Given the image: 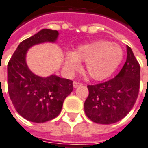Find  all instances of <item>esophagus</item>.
I'll list each match as a JSON object with an SVG mask.
<instances>
[{"mask_svg":"<svg viewBox=\"0 0 148 148\" xmlns=\"http://www.w3.org/2000/svg\"><path fill=\"white\" fill-rule=\"evenodd\" d=\"M82 85V83H78V82H73V87L74 88H77L78 86H81Z\"/></svg>","mask_w":148,"mask_h":148,"instance_id":"1","label":"esophagus"}]
</instances>
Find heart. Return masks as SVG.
<instances>
[{
	"label": "heart",
	"mask_w": 148,
	"mask_h": 148,
	"mask_svg": "<svg viewBox=\"0 0 148 148\" xmlns=\"http://www.w3.org/2000/svg\"><path fill=\"white\" fill-rule=\"evenodd\" d=\"M123 58V49L108 41H95L79 46L74 51L64 54V69L73 73L85 61V69L94 80H103L114 73Z\"/></svg>",
	"instance_id": "b5f03b06"
}]
</instances>
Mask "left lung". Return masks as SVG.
Here are the masks:
<instances>
[{"mask_svg":"<svg viewBox=\"0 0 148 148\" xmlns=\"http://www.w3.org/2000/svg\"><path fill=\"white\" fill-rule=\"evenodd\" d=\"M127 57L115 78L104 83L88 85L89 96L84 103L86 116L94 123H117L130 112L138 97L140 67L132 49L126 46Z\"/></svg>","mask_w":148,"mask_h":148,"instance_id":"obj_1","label":"left lung"}]
</instances>
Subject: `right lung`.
Listing matches in <instances>:
<instances>
[{
    "mask_svg": "<svg viewBox=\"0 0 148 148\" xmlns=\"http://www.w3.org/2000/svg\"><path fill=\"white\" fill-rule=\"evenodd\" d=\"M57 30L44 29L21 42L8 64L10 98L22 117L33 123H45L56 118L63 102L73 90V81L56 75L41 77L26 63L28 50L36 44L56 43Z\"/></svg>",
    "mask_w": 148,
    "mask_h": 148,
    "instance_id": "right-lung-1",
    "label": "right lung"
}]
</instances>
